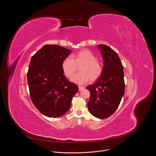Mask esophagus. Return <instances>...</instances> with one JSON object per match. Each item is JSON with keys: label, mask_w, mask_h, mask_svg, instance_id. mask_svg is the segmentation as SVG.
Wrapping results in <instances>:
<instances>
[{"label": "esophagus", "mask_w": 156, "mask_h": 156, "mask_svg": "<svg viewBox=\"0 0 156 156\" xmlns=\"http://www.w3.org/2000/svg\"><path fill=\"white\" fill-rule=\"evenodd\" d=\"M78 89H79V91H81L83 90H84V87L83 86H78Z\"/></svg>", "instance_id": "34e87169"}]
</instances>
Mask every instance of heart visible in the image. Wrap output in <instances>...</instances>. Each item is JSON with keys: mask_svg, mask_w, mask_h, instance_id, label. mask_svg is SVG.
Masks as SVG:
<instances>
[{"mask_svg": "<svg viewBox=\"0 0 156 156\" xmlns=\"http://www.w3.org/2000/svg\"><path fill=\"white\" fill-rule=\"evenodd\" d=\"M80 73L76 74L72 81L78 84L87 83L90 80H98L102 73V66L96 60V55L89 50H82L71 57H66L62 63V69L67 78H72L80 66Z\"/></svg>", "mask_w": 156, "mask_h": 156, "instance_id": "b5f03b06", "label": "heart"}]
</instances>
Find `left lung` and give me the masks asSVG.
<instances>
[{"mask_svg": "<svg viewBox=\"0 0 156 156\" xmlns=\"http://www.w3.org/2000/svg\"><path fill=\"white\" fill-rule=\"evenodd\" d=\"M98 48L104 60V67L98 81L86 87L90 92L87 107L93 115L104 119L117 109L124 95L125 86L123 66L118 54L104 44H99Z\"/></svg>", "mask_w": 156, "mask_h": 156, "instance_id": "obj_1", "label": "left lung"}]
</instances>
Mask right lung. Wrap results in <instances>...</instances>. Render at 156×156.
<instances>
[{
	"mask_svg": "<svg viewBox=\"0 0 156 156\" xmlns=\"http://www.w3.org/2000/svg\"><path fill=\"white\" fill-rule=\"evenodd\" d=\"M71 51L58 45L44 46L31 58L27 73L31 101L48 117L57 118L70 109L78 87L63 74L62 63Z\"/></svg>",
	"mask_w": 156,
	"mask_h": 156,
	"instance_id": "right-lung-1",
	"label": "right lung"
}]
</instances>
